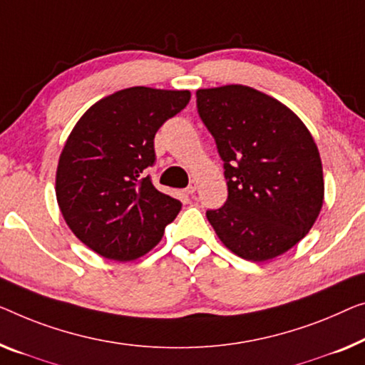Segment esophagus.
<instances>
[{
  "label": "esophagus",
  "instance_id": "1",
  "mask_svg": "<svg viewBox=\"0 0 365 365\" xmlns=\"http://www.w3.org/2000/svg\"><path fill=\"white\" fill-rule=\"evenodd\" d=\"M197 188H198V183H197V182H195V180H192V182H190V183H188V187H187V188H185V192H187L188 195H193L195 192H197Z\"/></svg>",
  "mask_w": 365,
  "mask_h": 365
}]
</instances>
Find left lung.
Wrapping results in <instances>:
<instances>
[{"mask_svg": "<svg viewBox=\"0 0 365 365\" xmlns=\"http://www.w3.org/2000/svg\"><path fill=\"white\" fill-rule=\"evenodd\" d=\"M201 121L225 167L227 200L206 211L222 244L262 262L307 236L323 206L317 144L295 113L244 85L197 91Z\"/></svg>", "mask_w": 365, "mask_h": 365, "instance_id": "1", "label": "left lung"}]
</instances>
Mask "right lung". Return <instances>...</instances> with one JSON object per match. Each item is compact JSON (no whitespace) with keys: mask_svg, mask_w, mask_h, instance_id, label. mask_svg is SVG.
<instances>
[{"mask_svg":"<svg viewBox=\"0 0 365 365\" xmlns=\"http://www.w3.org/2000/svg\"><path fill=\"white\" fill-rule=\"evenodd\" d=\"M190 91L133 86L103 98L75 124L57 167L56 195L73 235L106 259L148 254L182 203L159 192L145 168L154 138L180 113Z\"/></svg>","mask_w":365,"mask_h":365,"instance_id":"1","label":"right lung"}]
</instances>
